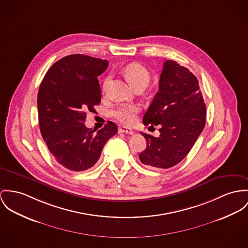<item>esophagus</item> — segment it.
<instances>
[{"label": "esophagus", "instance_id": "34e87169", "mask_svg": "<svg viewBox=\"0 0 248 248\" xmlns=\"http://www.w3.org/2000/svg\"><path fill=\"white\" fill-rule=\"evenodd\" d=\"M119 133L129 134V135H133L134 131L130 128H126V127H121L119 128Z\"/></svg>", "mask_w": 248, "mask_h": 248}]
</instances>
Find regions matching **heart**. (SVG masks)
Instances as JSON below:
<instances>
[{
  "instance_id": "obj_1",
  "label": "heart",
  "mask_w": 248,
  "mask_h": 248,
  "mask_svg": "<svg viewBox=\"0 0 248 248\" xmlns=\"http://www.w3.org/2000/svg\"><path fill=\"white\" fill-rule=\"evenodd\" d=\"M124 75L135 89L139 87H146L151 79V75L148 69L140 63H130L124 69ZM109 78L107 77L103 83V90L108 87ZM140 111V108L136 105H124L120 107L113 112L115 118L125 125H131L136 121L137 113Z\"/></svg>"
}]
</instances>
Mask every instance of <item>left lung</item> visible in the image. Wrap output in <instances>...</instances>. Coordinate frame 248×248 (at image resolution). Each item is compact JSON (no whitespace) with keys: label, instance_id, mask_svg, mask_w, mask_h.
<instances>
[{"label":"left lung","instance_id":"8db88e82","mask_svg":"<svg viewBox=\"0 0 248 248\" xmlns=\"http://www.w3.org/2000/svg\"><path fill=\"white\" fill-rule=\"evenodd\" d=\"M145 125H160V135L140 134L147 145L139 157L152 168L167 169L191 151L206 124V105L198 80L173 60H166L159 89L143 116ZM150 126V127H151Z\"/></svg>","mask_w":248,"mask_h":248}]
</instances>
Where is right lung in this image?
<instances>
[{
  "label": "right lung",
  "instance_id": "right-lung-1",
  "mask_svg": "<svg viewBox=\"0 0 248 248\" xmlns=\"http://www.w3.org/2000/svg\"><path fill=\"white\" fill-rule=\"evenodd\" d=\"M101 58L70 55L57 61L43 78L38 93L40 133L57 162L71 171H85L99 159L118 128L108 121L92 130L84 124L88 112L101 103L98 77L108 68Z\"/></svg>",
  "mask_w": 248,
  "mask_h": 248
}]
</instances>
